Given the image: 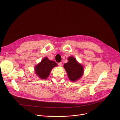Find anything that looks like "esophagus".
<instances>
[{
	"label": "esophagus",
	"instance_id": "obj_1",
	"mask_svg": "<svg viewBox=\"0 0 120 120\" xmlns=\"http://www.w3.org/2000/svg\"><path fill=\"white\" fill-rule=\"evenodd\" d=\"M58 65L59 66H61L62 65V64L61 62H60V63H58Z\"/></svg>",
	"mask_w": 120,
	"mask_h": 120
}]
</instances>
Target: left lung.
Segmentation results:
<instances>
[{"instance_id": "left-lung-1", "label": "left lung", "mask_w": 120, "mask_h": 120, "mask_svg": "<svg viewBox=\"0 0 120 120\" xmlns=\"http://www.w3.org/2000/svg\"><path fill=\"white\" fill-rule=\"evenodd\" d=\"M68 59V62L64 64V67L69 79L72 81H75L82 75L83 68L74 57H69Z\"/></svg>"}]
</instances>
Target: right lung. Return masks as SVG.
<instances>
[{"label":"right lung","instance_id":"obj_1","mask_svg":"<svg viewBox=\"0 0 120 120\" xmlns=\"http://www.w3.org/2000/svg\"><path fill=\"white\" fill-rule=\"evenodd\" d=\"M57 65L55 62L49 60L47 57H45L36 66V73L40 78L45 79L49 76L52 68Z\"/></svg>","mask_w":120,"mask_h":120}]
</instances>
